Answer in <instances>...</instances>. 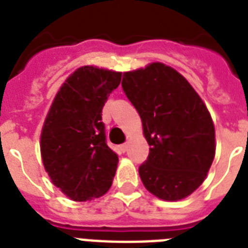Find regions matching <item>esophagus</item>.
Listing matches in <instances>:
<instances>
[{
	"label": "esophagus",
	"instance_id": "esophagus-1",
	"mask_svg": "<svg viewBox=\"0 0 248 248\" xmlns=\"http://www.w3.org/2000/svg\"><path fill=\"white\" fill-rule=\"evenodd\" d=\"M127 148H128V144L124 143V144H122V145H120V151L122 152V153H124V152L127 151Z\"/></svg>",
	"mask_w": 248,
	"mask_h": 248
}]
</instances>
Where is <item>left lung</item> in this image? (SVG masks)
Here are the masks:
<instances>
[{
    "label": "left lung",
    "instance_id": "obj_1",
    "mask_svg": "<svg viewBox=\"0 0 248 248\" xmlns=\"http://www.w3.org/2000/svg\"><path fill=\"white\" fill-rule=\"evenodd\" d=\"M122 90L139 113L151 147L139 166L144 186L165 201L192 194L215 157V128L202 99L162 63L124 73Z\"/></svg>",
    "mask_w": 248,
    "mask_h": 248
}]
</instances>
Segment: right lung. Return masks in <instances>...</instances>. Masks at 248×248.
<instances>
[{
  "label": "right lung",
  "mask_w": 248,
  "mask_h": 248,
  "mask_svg": "<svg viewBox=\"0 0 248 248\" xmlns=\"http://www.w3.org/2000/svg\"><path fill=\"white\" fill-rule=\"evenodd\" d=\"M122 73L82 67L56 93L41 134V155L54 185L71 200L103 196L112 185L118 155L107 144L103 107Z\"/></svg>",
  "instance_id": "add662e5"
}]
</instances>
